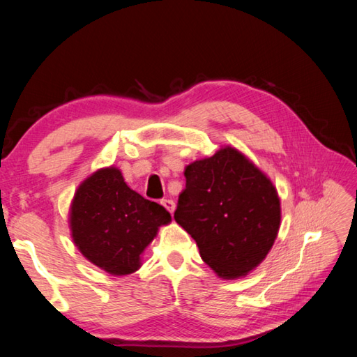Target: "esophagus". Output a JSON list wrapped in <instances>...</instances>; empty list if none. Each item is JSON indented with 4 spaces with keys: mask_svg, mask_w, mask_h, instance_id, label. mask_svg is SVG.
<instances>
[{
    "mask_svg": "<svg viewBox=\"0 0 357 357\" xmlns=\"http://www.w3.org/2000/svg\"><path fill=\"white\" fill-rule=\"evenodd\" d=\"M161 206L165 207V210L170 211V213H173L174 207H176V206H174V202H173L172 199H161Z\"/></svg>",
    "mask_w": 357,
    "mask_h": 357,
    "instance_id": "34e87169",
    "label": "esophagus"
}]
</instances>
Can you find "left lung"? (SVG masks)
Masks as SVG:
<instances>
[{
    "mask_svg": "<svg viewBox=\"0 0 357 357\" xmlns=\"http://www.w3.org/2000/svg\"><path fill=\"white\" fill-rule=\"evenodd\" d=\"M174 221L192 234L202 261L219 278L247 276L268 255L280 227L276 187L238 149L185 167Z\"/></svg>",
    "mask_w": 357,
    "mask_h": 357,
    "instance_id": "8db88e82",
    "label": "left lung"
}]
</instances>
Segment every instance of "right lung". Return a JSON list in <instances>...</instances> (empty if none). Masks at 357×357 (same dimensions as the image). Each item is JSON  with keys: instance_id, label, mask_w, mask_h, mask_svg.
<instances>
[{"instance_id": "obj_1", "label": "right lung", "mask_w": 357, "mask_h": 357, "mask_svg": "<svg viewBox=\"0 0 357 357\" xmlns=\"http://www.w3.org/2000/svg\"><path fill=\"white\" fill-rule=\"evenodd\" d=\"M170 221L169 211L132 190L115 165L82 181L69 210L73 244L89 262L113 276L139 270L144 250Z\"/></svg>"}]
</instances>
